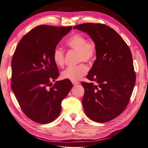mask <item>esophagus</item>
Listing matches in <instances>:
<instances>
[{"label": "esophagus", "instance_id": "34e87169", "mask_svg": "<svg viewBox=\"0 0 148 148\" xmlns=\"http://www.w3.org/2000/svg\"><path fill=\"white\" fill-rule=\"evenodd\" d=\"M72 83H73V84L74 85V86L79 84V82H77V81H72Z\"/></svg>", "mask_w": 148, "mask_h": 148}]
</instances>
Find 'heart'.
<instances>
[{
    "instance_id": "obj_1",
    "label": "heart",
    "mask_w": 148,
    "mask_h": 148,
    "mask_svg": "<svg viewBox=\"0 0 148 148\" xmlns=\"http://www.w3.org/2000/svg\"><path fill=\"white\" fill-rule=\"evenodd\" d=\"M67 45L71 49L78 52V60L91 62L96 57L97 47L93 41H88L84 36L75 34L67 41ZM53 60L56 65L62 67L64 64V52L61 49L57 47L53 52ZM88 68L84 64L74 67H69L64 70L61 77L64 79L76 81L88 73Z\"/></svg>"
}]
</instances>
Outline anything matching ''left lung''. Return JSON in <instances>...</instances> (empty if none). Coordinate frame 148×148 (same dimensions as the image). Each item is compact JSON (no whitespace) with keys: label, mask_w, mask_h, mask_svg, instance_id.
Listing matches in <instances>:
<instances>
[{"label":"left lung","mask_w":148,"mask_h":148,"mask_svg":"<svg viewBox=\"0 0 148 148\" xmlns=\"http://www.w3.org/2000/svg\"><path fill=\"white\" fill-rule=\"evenodd\" d=\"M74 29L88 34L97 47L96 59L87 75L97 84L81 82L83 108L91 120L108 122L124 111L135 85L130 49L114 30L104 24L86 23Z\"/></svg>","instance_id":"obj_1"}]
</instances>
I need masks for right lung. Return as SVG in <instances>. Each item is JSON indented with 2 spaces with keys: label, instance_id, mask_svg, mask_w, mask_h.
Returning <instances> with one entry per match:
<instances>
[{
  "label": "right lung",
  "instance_id": "obj_1",
  "mask_svg": "<svg viewBox=\"0 0 148 148\" xmlns=\"http://www.w3.org/2000/svg\"><path fill=\"white\" fill-rule=\"evenodd\" d=\"M72 28L37 26L22 38L15 51L11 88L22 110L36 123L54 121L61 111V101L73 86L68 79L51 82L59 75L53 52Z\"/></svg>",
  "mask_w": 148,
  "mask_h": 148
}]
</instances>
